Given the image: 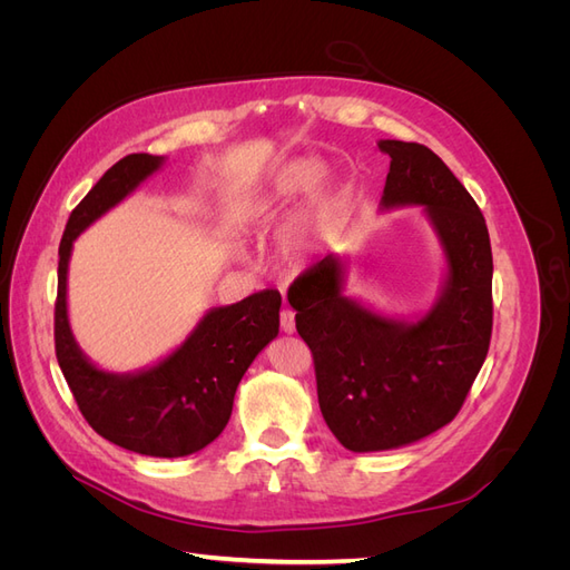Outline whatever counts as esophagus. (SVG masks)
<instances>
[{
  "label": "esophagus",
  "instance_id": "obj_1",
  "mask_svg": "<svg viewBox=\"0 0 570 570\" xmlns=\"http://www.w3.org/2000/svg\"><path fill=\"white\" fill-rule=\"evenodd\" d=\"M281 327L285 333H295V312L292 308H283L281 312Z\"/></svg>",
  "mask_w": 570,
  "mask_h": 570
}]
</instances>
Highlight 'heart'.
<instances>
[{
  "label": "heart",
  "instance_id": "heart-1",
  "mask_svg": "<svg viewBox=\"0 0 570 570\" xmlns=\"http://www.w3.org/2000/svg\"><path fill=\"white\" fill-rule=\"evenodd\" d=\"M321 176H323V166L316 161L295 164L278 180V185H275V193L266 199V206H275L285 199H292L295 195L306 193V189H312L321 180ZM323 230H325V216H321L316 220H306L304 226L295 233V237H292V252H295V256H299V258L306 256V252L314 245V237Z\"/></svg>",
  "mask_w": 570,
  "mask_h": 570
}]
</instances>
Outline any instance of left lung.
Returning a JSON list of instances; mask_svg holds the SVG:
<instances>
[{
  "label": "left lung",
  "instance_id": "obj_1",
  "mask_svg": "<svg viewBox=\"0 0 570 570\" xmlns=\"http://www.w3.org/2000/svg\"><path fill=\"white\" fill-rule=\"evenodd\" d=\"M377 147L390 157L383 206H425L450 278L440 302L413 325L344 297L335 254L287 287L297 333L314 356L323 419L352 452L392 450L454 421L492 337V247L475 199L425 145Z\"/></svg>",
  "mask_w": 570,
  "mask_h": 570
}]
</instances>
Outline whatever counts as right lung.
I'll use <instances>...</instances> for the list:
<instances>
[{
  "mask_svg": "<svg viewBox=\"0 0 570 570\" xmlns=\"http://www.w3.org/2000/svg\"><path fill=\"white\" fill-rule=\"evenodd\" d=\"M161 166V157L128 154L97 180L68 216L59 245L55 350L82 419L95 433L145 456H187L226 428L235 390L266 344L278 335L281 292L258 289L214 308L178 352L137 375L95 368L76 347L66 316V271L73 239Z\"/></svg>",
  "mask_w": 570,
  "mask_h": 570,
  "instance_id": "add662e5",
  "label": "right lung"
}]
</instances>
